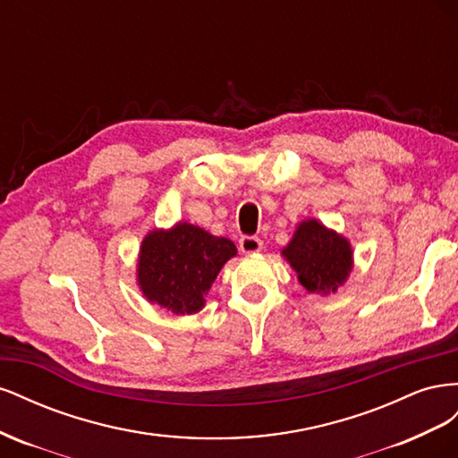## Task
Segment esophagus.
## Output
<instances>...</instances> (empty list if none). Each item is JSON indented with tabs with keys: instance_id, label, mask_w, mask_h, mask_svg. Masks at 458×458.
Returning a JSON list of instances; mask_svg holds the SVG:
<instances>
[{
	"instance_id": "esophagus-1",
	"label": "esophagus",
	"mask_w": 458,
	"mask_h": 458,
	"mask_svg": "<svg viewBox=\"0 0 458 458\" xmlns=\"http://www.w3.org/2000/svg\"><path fill=\"white\" fill-rule=\"evenodd\" d=\"M239 246H241L242 254H256L263 248V242L258 237H242L239 241Z\"/></svg>"
}]
</instances>
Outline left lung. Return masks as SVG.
<instances>
[{"label": "left lung", "instance_id": "1", "mask_svg": "<svg viewBox=\"0 0 458 458\" xmlns=\"http://www.w3.org/2000/svg\"><path fill=\"white\" fill-rule=\"evenodd\" d=\"M283 256L311 294L336 293L353 269L350 241L317 219L301 221L293 241L283 248Z\"/></svg>", "mask_w": 458, "mask_h": 458}]
</instances>
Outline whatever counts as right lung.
<instances>
[{
    "label": "right lung",
    "mask_w": 458,
    "mask_h": 458,
    "mask_svg": "<svg viewBox=\"0 0 458 458\" xmlns=\"http://www.w3.org/2000/svg\"><path fill=\"white\" fill-rule=\"evenodd\" d=\"M237 256L225 237L179 221L172 229L150 231L141 242L137 284L150 303L174 315H191L204 308V296L217 273Z\"/></svg>",
    "instance_id": "right-lung-1"
}]
</instances>
